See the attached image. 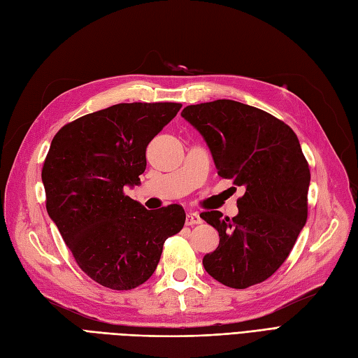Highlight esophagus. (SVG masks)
I'll return each mask as SVG.
<instances>
[{
	"mask_svg": "<svg viewBox=\"0 0 358 358\" xmlns=\"http://www.w3.org/2000/svg\"><path fill=\"white\" fill-rule=\"evenodd\" d=\"M199 223H202V218L199 217V214L198 213H187V215H186V224L187 226H193V224H199Z\"/></svg>",
	"mask_w": 358,
	"mask_h": 358,
	"instance_id": "esophagus-1",
	"label": "esophagus"
}]
</instances>
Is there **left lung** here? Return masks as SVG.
<instances>
[{
  "label": "left lung",
  "mask_w": 358,
  "mask_h": 358,
  "mask_svg": "<svg viewBox=\"0 0 358 358\" xmlns=\"http://www.w3.org/2000/svg\"><path fill=\"white\" fill-rule=\"evenodd\" d=\"M181 116L205 138L217 174L245 187L236 217L201 213L220 236L203 268L230 288L260 284L285 262L308 218L310 172L297 135L272 114L232 99L187 106Z\"/></svg>",
  "instance_id": "8db88e82"
}]
</instances>
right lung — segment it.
Returning a JSON list of instances; mask_svg holds the SVG:
<instances>
[{
	"instance_id": "obj_1",
	"label": "right lung",
	"mask_w": 358,
	"mask_h": 358,
	"mask_svg": "<svg viewBox=\"0 0 358 358\" xmlns=\"http://www.w3.org/2000/svg\"><path fill=\"white\" fill-rule=\"evenodd\" d=\"M177 102L116 103L66 123L53 136L41 178L45 208L89 278L132 290L157 268L182 206L148 211L124 193L140 184L148 143L177 116Z\"/></svg>"
}]
</instances>
